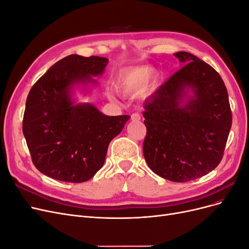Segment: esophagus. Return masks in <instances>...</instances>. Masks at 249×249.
<instances>
[{
	"label": "esophagus",
	"instance_id": "34e87169",
	"mask_svg": "<svg viewBox=\"0 0 249 249\" xmlns=\"http://www.w3.org/2000/svg\"><path fill=\"white\" fill-rule=\"evenodd\" d=\"M131 119L133 120V122H139V120L141 119V116L138 114V113H133L131 116Z\"/></svg>",
	"mask_w": 249,
	"mask_h": 249
}]
</instances>
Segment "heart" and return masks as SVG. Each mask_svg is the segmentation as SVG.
<instances>
[{"label": "heart", "mask_w": 249, "mask_h": 249, "mask_svg": "<svg viewBox=\"0 0 249 249\" xmlns=\"http://www.w3.org/2000/svg\"><path fill=\"white\" fill-rule=\"evenodd\" d=\"M153 71L149 67H135L120 74L118 87L126 94H139L146 89Z\"/></svg>", "instance_id": "b5f03b06"}]
</instances>
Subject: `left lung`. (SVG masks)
<instances>
[{"mask_svg":"<svg viewBox=\"0 0 249 249\" xmlns=\"http://www.w3.org/2000/svg\"><path fill=\"white\" fill-rule=\"evenodd\" d=\"M180 69L143 104V156L156 175L188 182L220 163L231 126L227 87L212 66L188 52Z\"/></svg>","mask_w":249,"mask_h":249,"instance_id":"1","label":"left lung"}]
</instances>
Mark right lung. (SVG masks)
<instances>
[{
  "label": "right lung",
  "instance_id": "obj_1",
  "mask_svg": "<svg viewBox=\"0 0 249 249\" xmlns=\"http://www.w3.org/2000/svg\"><path fill=\"white\" fill-rule=\"evenodd\" d=\"M107 58L70 55L50 67L27 97L22 133L35 167L54 179L86 182L105 163L110 141L131 116L105 115L77 92L99 85Z\"/></svg>",
  "mask_w": 249,
  "mask_h": 249
}]
</instances>
